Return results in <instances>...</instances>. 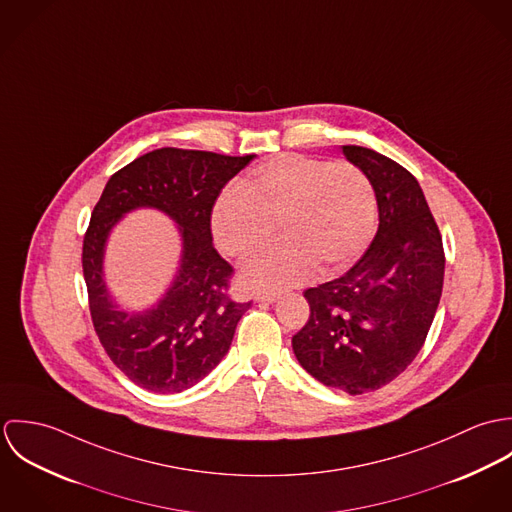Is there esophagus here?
I'll return each mask as SVG.
<instances>
[{
  "mask_svg": "<svg viewBox=\"0 0 512 512\" xmlns=\"http://www.w3.org/2000/svg\"><path fill=\"white\" fill-rule=\"evenodd\" d=\"M254 299H256V301H266V303H272V301H276V299H278V295H276V293L270 292H256L254 293Z\"/></svg>",
  "mask_w": 512,
  "mask_h": 512,
  "instance_id": "1",
  "label": "esophagus"
}]
</instances>
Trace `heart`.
I'll list each match as a JSON object with an SVG mask.
<instances>
[{"label":"heart","instance_id":"1","mask_svg":"<svg viewBox=\"0 0 512 512\" xmlns=\"http://www.w3.org/2000/svg\"><path fill=\"white\" fill-rule=\"evenodd\" d=\"M276 222L284 242L246 264L248 284L278 290L315 270L339 274L372 240V181L351 161L286 153L252 169L242 183H228L211 209L217 246L238 260L260 252L274 238Z\"/></svg>","mask_w":512,"mask_h":512}]
</instances>
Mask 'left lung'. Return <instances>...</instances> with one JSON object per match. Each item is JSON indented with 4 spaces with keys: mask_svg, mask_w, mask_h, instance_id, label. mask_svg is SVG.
Here are the masks:
<instances>
[{
    "mask_svg": "<svg viewBox=\"0 0 512 512\" xmlns=\"http://www.w3.org/2000/svg\"><path fill=\"white\" fill-rule=\"evenodd\" d=\"M343 153L372 181L378 230L345 276L303 292L311 313L292 347L325 386L365 394L392 382L424 347L445 254L438 222L406 167L368 147L343 146Z\"/></svg>",
    "mask_w": 512,
    "mask_h": 512,
    "instance_id": "8db88e82",
    "label": "left lung"
}]
</instances>
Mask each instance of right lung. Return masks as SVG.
Wrapping results in <instances>:
<instances>
[{
    "instance_id": "obj_1",
    "label": "right lung",
    "mask_w": 512,
    "mask_h": 512,
    "mask_svg": "<svg viewBox=\"0 0 512 512\" xmlns=\"http://www.w3.org/2000/svg\"><path fill=\"white\" fill-rule=\"evenodd\" d=\"M254 155L161 147L134 159L106 183L82 242V274L94 331L132 382L175 394L195 386L228 353L250 301L228 295L232 266L213 246L211 209L222 187ZM138 206L167 212L180 224L184 258L166 297L149 312L126 314L101 282V256L109 228Z\"/></svg>"
}]
</instances>
